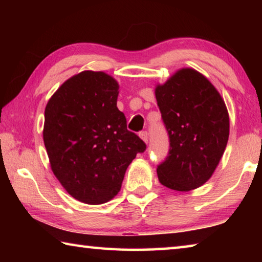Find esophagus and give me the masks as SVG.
<instances>
[{
  "label": "esophagus",
  "instance_id": "34e87169",
  "mask_svg": "<svg viewBox=\"0 0 262 262\" xmlns=\"http://www.w3.org/2000/svg\"><path fill=\"white\" fill-rule=\"evenodd\" d=\"M140 137L142 140H143L145 143H148V140H149V135H148V132H145V130H143V132H141L140 133Z\"/></svg>",
  "mask_w": 262,
  "mask_h": 262
}]
</instances>
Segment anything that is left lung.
I'll return each mask as SVG.
<instances>
[{"label":"left lung","mask_w":262,"mask_h":262,"mask_svg":"<svg viewBox=\"0 0 262 262\" xmlns=\"http://www.w3.org/2000/svg\"><path fill=\"white\" fill-rule=\"evenodd\" d=\"M170 139L157 166L165 187L187 192L209 180L229 140V113L216 88L196 70L183 68L155 89Z\"/></svg>","instance_id":"left-lung-1"}]
</instances>
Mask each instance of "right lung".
<instances>
[{"label":"right lung","mask_w":262,"mask_h":262,"mask_svg":"<svg viewBox=\"0 0 262 262\" xmlns=\"http://www.w3.org/2000/svg\"><path fill=\"white\" fill-rule=\"evenodd\" d=\"M118 90L112 76L85 70L62 84L45 108L42 135L53 173L86 205L112 200L128 165L147 148L127 129Z\"/></svg>","instance_id":"right-lung-1"}]
</instances>
